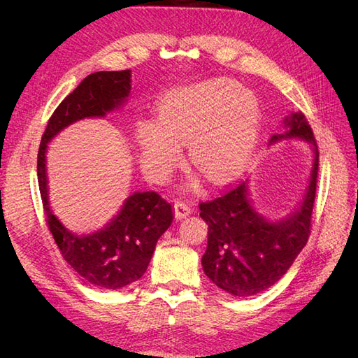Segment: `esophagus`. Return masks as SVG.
Here are the masks:
<instances>
[{
  "label": "esophagus",
  "instance_id": "obj_1",
  "mask_svg": "<svg viewBox=\"0 0 358 358\" xmlns=\"http://www.w3.org/2000/svg\"><path fill=\"white\" fill-rule=\"evenodd\" d=\"M189 213H191V208H189L188 203L182 201V200L175 201V216L178 220L185 218V216H188Z\"/></svg>",
  "mask_w": 358,
  "mask_h": 358
}]
</instances>
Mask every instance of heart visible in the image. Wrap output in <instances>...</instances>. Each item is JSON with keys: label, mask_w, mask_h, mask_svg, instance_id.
I'll return each mask as SVG.
<instances>
[{"label": "heart", "mask_w": 358, "mask_h": 358, "mask_svg": "<svg viewBox=\"0 0 358 358\" xmlns=\"http://www.w3.org/2000/svg\"><path fill=\"white\" fill-rule=\"evenodd\" d=\"M259 125L255 95L227 79L183 86L164 96L158 121L140 119L134 128L138 159L146 175L164 180L188 142L191 164L213 183L231 179L251 157Z\"/></svg>", "instance_id": "b5f03b06"}]
</instances>
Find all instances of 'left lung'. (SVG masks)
I'll use <instances>...</instances> for the list:
<instances>
[{"mask_svg":"<svg viewBox=\"0 0 358 358\" xmlns=\"http://www.w3.org/2000/svg\"><path fill=\"white\" fill-rule=\"evenodd\" d=\"M289 131L272 136L301 138L312 143L313 166L305 199L287 220L270 222L258 215L248 200L246 182L237 180L218 197L199 204L200 216L209 225L208 248L201 258L206 276L237 297L254 296L276 284L305 248L310 234L312 209L318 178V146L301 112L285 119Z\"/></svg>","mask_w":358,"mask_h":358,"instance_id":"obj_1","label":"left lung"}]
</instances>
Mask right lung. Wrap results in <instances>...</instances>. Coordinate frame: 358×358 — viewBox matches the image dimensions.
Instances as JSON below:
<instances>
[{
    "instance_id": "obj_1",
    "label": "right lung",
    "mask_w": 358,
    "mask_h": 358,
    "mask_svg": "<svg viewBox=\"0 0 358 358\" xmlns=\"http://www.w3.org/2000/svg\"><path fill=\"white\" fill-rule=\"evenodd\" d=\"M131 73L96 71L61 101L52 113L37 155L38 188L46 224L64 259L92 285L117 289L140 279L155 245L173 221L171 204L155 191L134 192L112 222L88 236L69 231L52 213L48 200L46 149L61 129L83 117H100L121 106L131 91Z\"/></svg>"
}]
</instances>
